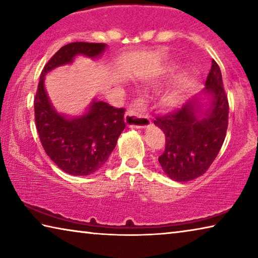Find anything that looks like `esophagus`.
<instances>
[{"instance_id":"esophagus-1","label":"esophagus","mask_w":258,"mask_h":258,"mask_svg":"<svg viewBox=\"0 0 258 258\" xmlns=\"http://www.w3.org/2000/svg\"><path fill=\"white\" fill-rule=\"evenodd\" d=\"M142 102H135L125 115V123L128 127L146 128L150 126L151 120L149 117L142 112Z\"/></svg>"}]
</instances>
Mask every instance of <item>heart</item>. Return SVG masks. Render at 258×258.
<instances>
[{"label":"heart","instance_id":"1","mask_svg":"<svg viewBox=\"0 0 258 258\" xmlns=\"http://www.w3.org/2000/svg\"><path fill=\"white\" fill-rule=\"evenodd\" d=\"M169 101L173 102V97H169Z\"/></svg>","mask_w":258,"mask_h":258}]
</instances>
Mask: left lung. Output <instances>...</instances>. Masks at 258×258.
I'll return each mask as SVG.
<instances>
[{"label":"left lung","mask_w":258,"mask_h":258,"mask_svg":"<svg viewBox=\"0 0 258 258\" xmlns=\"http://www.w3.org/2000/svg\"><path fill=\"white\" fill-rule=\"evenodd\" d=\"M211 108L200 110L198 98L191 99L176 110L157 116L155 125L166 137L165 151L158 161L166 175L177 182L202 176L220 152L229 124V101L221 69L215 60L206 80ZM205 113V117L199 115Z\"/></svg>","instance_id":"left-lung-1"}]
</instances>
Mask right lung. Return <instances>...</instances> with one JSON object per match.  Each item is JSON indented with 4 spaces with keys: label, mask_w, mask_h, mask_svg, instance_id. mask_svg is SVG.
<instances>
[{
    "label": "right lung",
    "mask_w": 258,
    "mask_h": 258,
    "mask_svg": "<svg viewBox=\"0 0 258 258\" xmlns=\"http://www.w3.org/2000/svg\"><path fill=\"white\" fill-rule=\"evenodd\" d=\"M106 46L103 43L74 42L61 47L43 68L34 98L35 124L42 146L51 160L72 175H90L106 164L125 128V109L93 101L85 115L66 118L49 101L44 89L45 75L73 62L77 54L97 58Z\"/></svg>",
    "instance_id": "right-lung-1"
}]
</instances>
